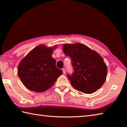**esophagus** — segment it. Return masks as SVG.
Instances as JSON below:
<instances>
[{"label": "esophagus", "mask_w": 127, "mask_h": 127, "mask_svg": "<svg viewBox=\"0 0 127 127\" xmlns=\"http://www.w3.org/2000/svg\"><path fill=\"white\" fill-rule=\"evenodd\" d=\"M63 73L64 74H65V73H66V69L64 68H63Z\"/></svg>", "instance_id": "esophagus-1"}]
</instances>
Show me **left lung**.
<instances>
[{
  "label": "left lung",
  "mask_w": 127,
  "mask_h": 127,
  "mask_svg": "<svg viewBox=\"0 0 127 127\" xmlns=\"http://www.w3.org/2000/svg\"><path fill=\"white\" fill-rule=\"evenodd\" d=\"M63 51L71 59L74 72L67 76L74 88L92 94L102 87L106 79L107 69L99 54L78 43L64 44Z\"/></svg>",
  "instance_id": "8db88e82"
}]
</instances>
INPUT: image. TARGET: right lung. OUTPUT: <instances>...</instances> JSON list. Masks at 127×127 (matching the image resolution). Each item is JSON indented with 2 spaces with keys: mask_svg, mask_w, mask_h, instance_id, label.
<instances>
[{
  "mask_svg": "<svg viewBox=\"0 0 127 127\" xmlns=\"http://www.w3.org/2000/svg\"><path fill=\"white\" fill-rule=\"evenodd\" d=\"M56 46L47 47L40 44L32 49L23 58L18 66L17 74L27 89L40 93L50 88L63 71L57 68L52 58Z\"/></svg>",
  "mask_w": 127,
  "mask_h": 127,
  "instance_id": "add662e5",
  "label": "right lung"
}]
</instances>
